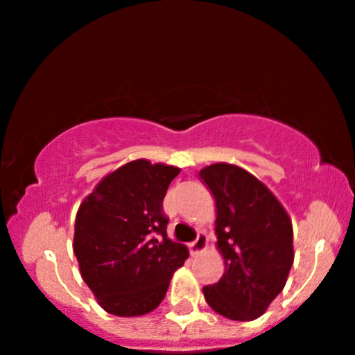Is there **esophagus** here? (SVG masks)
Listing matches in <instances>:
<instances>
[{"instance_id":"1","label":"esophagus","mask_w":355,"mask_h":355,"mask_svg":"<svg viewBox=\"0 0 355 355\" xmlns=\"http://www.w3.org/2000/svg\"><path fill=\"white\" fill-rule=\"evenodd\" d=\"M206 245H208V237H206L205 232H200L198 237H196L195 241L190 244V252L191 255H198L203 252L206 249Z\"/></svg>"}]
</instances>
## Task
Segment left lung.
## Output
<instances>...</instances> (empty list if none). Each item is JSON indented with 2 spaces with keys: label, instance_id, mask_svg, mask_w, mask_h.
I'll list each match as a JSON object with an SVG mask.
<instances>
[{
  "label": "left lung",
  "instance_id": "obj_1",
  "mask_svg": "<svg viewBox=\"0 0 355 355\" xmlns=\"http://www.w3.org/2000/svg\"><path fill=\"white\" fill-rule=\"evenodd\" d=\"M216 203V248L224 260L218 284L203 286L206 303L232 321L262 316L284 290L293 266V226L286 209L257 177L219 162L200 170Z\"/></svg>",
  "mask_w": 355,
  "mask_h": 355
}]
</instances>
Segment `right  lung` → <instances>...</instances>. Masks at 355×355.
Listing matches in <instances>:
<instances>
[{"label":"right lung","mask_w":355,"mask_h":355,"mask_svg":"<svg viewBox=\"0 0 355 355\" xmlns=\"http://www.w3.org/2000/svg\"><path fill=\"white\" fill-rule=\"evenodd\" d=\"M180 168L137 159L107 173L82 201L73 252L96 302L114 316H142L162 303L188 249L167 237L162 201Z\"/></svg>","instance_id":"add662e5"}]
</instances>
